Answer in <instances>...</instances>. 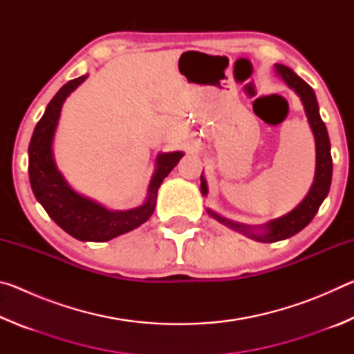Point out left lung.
Segmentation results:
<instances>
[{
	"instance_id": "left-lung-1",
	"label": "left lung",
	"mask_w": 354,
	"mask_h": 354,
	"mask_svg": "<svg viewBox=\"0 0 354 354\" xmlns=\"http://www.w3.org/2000/svg\"><path fill=\"white\" fill-rule=\"evenodd\" d=\"M274 68H277V73L283 77L287 86L293 88L298 97L301 98L308 122L310 124V129H313L314 133L317 164H315L314 183L310 185L309 194L306 195V198L299 203V205L289 214H286L279 218L270 220L268 223L257 227L234 223V221L220 217L218 214H215L211 211V209H207V214L215 220H218L220 223L226 225L227 227H231V230L242 232V234L253 239V241L263 242V243L284 241V239L295 236L297 232L301 231L304 226H308L310 223V220L314 218L317 211H319L323 200L326 198L329 187H331V178H333L331 143H329L325 123H323V120L320 117L319 103H317L313 87H310L308 82H304L297 73H293V70L286 67L283 64H277L274 65ZM201 194L207 195V184L205 181V178H203V175H201Z\"/></svg>"
}]
</instances>
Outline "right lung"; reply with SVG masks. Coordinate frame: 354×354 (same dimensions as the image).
<instances>
[{
  "label": "right lung",
  "mask_w": 354,
  "mask_h": 354,
  "mask_svg": "<svg viewBox=\"0 0 354 354\" xmlns=\"http://www.w3.org/2000/svg\"><path fill=\"white\" fill-rule=\"evenodd\" d=\"M86 80L87 75L68 81L46 106L29 143L28 171L35 198L65 232L82 242H106L136 230L151 217L158 189L184 154L175 151L158 156L156 171L148 185L147 200L139 207L129 211H109L98 203L76 194L57 170L53 159V137L65 98Z\"/></svg>",
  "instance_id": "obj_1"
}]
</instances>
